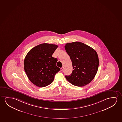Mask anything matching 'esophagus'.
<instances>
[{
	"label": "esophagus",
	"instance_id": "obj_1",
	"mask_svg": "<svg viewBox=\"0 0 122 122\" xmlns=\"http://www.w3.org/2000/svg\"><path fill=\"white\" fill-rule=\"evenodd\" d=\"M63 69H64L63 67H62V68H60V70H61V71H62Z\"/></svg>",
	"mask_w": 122,
	"mask_h": 122
}]
</instances>
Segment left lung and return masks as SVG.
Masks as SVG:
<instances>
[{"label":"left lung","instance_id":"left-lung-1","mask_svg":"<svg viewBox=\"0 0 122 122\" xmlns=\"http://www.w3.org/2000/svg\"><path fill=\"white\" fill-rule=\"evenodd\" d=\"M73 66L71 75L66 76L71 84L84 86L91 81L95 76L99 66L97 53L94 49L79 42L67 43L65 46Z\"/></svg>","mask_w":122,"mask_h":122}]
</instances>
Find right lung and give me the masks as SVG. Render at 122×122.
Wrapping results in <instances>:
<instances>
[{"label":"right lung","mask_w":122,"mask_h":122,"mask_svg":"<svg viewBox=\"0 0 122 122\" xmlns=\"http://www.w3.org/2000/svg\"><path fill=\"white\" fill-rule=\"evenodd\" d=\"M58 46L42 43L28 52L24 60V69L28 79L39 87L51 84L54 76L60 71L56 66V58L52 56Z\"/></svg>","instance_id":"right-lung-1"}]
</instances>
